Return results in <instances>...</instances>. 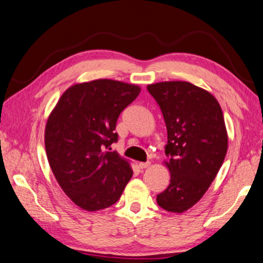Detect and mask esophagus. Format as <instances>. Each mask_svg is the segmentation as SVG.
I'll use <instances>...</instances> for the list:
<instances>
[{
    "label": "esophagus",
    "mask_w": 263,
    "mask_h": 263,
    "mask_svg": "<svg viewBox=\"0 0 263 263\" xmlns=\"http://www.w3.org/2000/svg\"><path fill=\"white\" fill-rule=\"evenodd\" d=\"M148 166H150V162H141V163H139L140 169H147Z\"/></svg>",
    "instance_id": "1"
}]
</instances>
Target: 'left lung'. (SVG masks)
I'll return each mask as SVG.
<instances>
[{
	"mask_svg": "<svg viewBox=\"0 0 263 263\" xmlns=\"http://www.w3.org/2000/svg\"><path fill=\"white\" fill-rule=\"evenodd\" d=\"M147 89L167 130L165 164L171 178L157 204L182 213L200 200L225 160L229 139L222 110L212 94L187 81H163Z\"/></svg>",
	"mask_w": 263,
	"mask_h": 263,
	"instance_id": "8db88e82",
	"label": "left lung"
}]
</instances>
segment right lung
<instances>
[{"mask_svg": "<svg viewBox=\"0 0 263 263\" xmlns=\"http://www.w3.org/2000/svg\"><path fill=\"white\" fill-rule=\"evenodd\" d=\"M141 88L98 79L67 88L45 127L47 161L67 197L86 211L107 209L120 199L133 176L129 163L110 144L119 115Z\"/></svg>", "mask_w": 263, "mask_h": 263, "instance_id": "obj_1", "label": "right lung"}]
</instances>
